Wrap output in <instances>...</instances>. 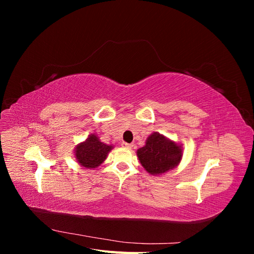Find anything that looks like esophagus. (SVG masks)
I'll list each match as a JSON object with an SVG mask.
<instances>
[{"instance_id":"obj_1","label":"esophagus","mask_w":254,"mask_h":254,"mask_svg":"<svg viewBox=\"0 0 254 254\" xmlns=\"http://www.w3.org/2000/svg\"><path fill=\"white\" fill-rule=\"evenodd\" d=\"M122 147H124V148H128V149H131L132 148V144H128V143H126V142H123L122 144Z\"/></svg>"}]
</instances>
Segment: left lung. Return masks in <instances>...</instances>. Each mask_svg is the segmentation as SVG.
Here are the masks:
<instances>
[{
  "label": "left lung",
  "mask_w": 254,
  "mask_h": 254,
  "mask_svg": "<svg viewBox=\"0 0 254 254\" xmlns=\"http://www.w3.org/2000/svg\"><path fill=\"white\" fill-rule=\"evenodd\" d=\"M136 156L146 172L160 176L179 165L183 156V147L163 134L152 132L143 147L136 150Z\"/></svg>",
  "instance_id": "obj_1"
}]
</instances>
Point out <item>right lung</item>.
Wrapping results in <instances>:
<instances>
[{
	"instance_id": "obj_1",
	"label": "right lung",
	"mask_w": 254,
	"mask_h": 254,
	"mask_svg": "<svg viewBox=\"0 0 254 254\" xmlns=\"http://www.w3.org/2000/svg\"><path fill=\"white\" fill-rule=\"evenodd\" d=\"M112 148L113 145L101 142L95 133H91L86 141L76 145L74 156L79 165L88 168V170H92V168L98 167L104 162Z\"/></svg>"
}]
</instances>
